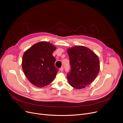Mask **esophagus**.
<instances>
[{
    "mask_svg": "<svg viewBox=\"0 0 123 123\" xmlns=\"http://www.w3.org/2000/svg\"><path fill=\"white\" fill-rule=\"evenodd\" d=\"M63 67H62L61 68H60V71L61 72H63Z\"/></svg>",
    "mask_w": 123,
    "mask_h": 123,
    "instance_id": "34e87169",
    "label": "esophagus"
}]
</instances>
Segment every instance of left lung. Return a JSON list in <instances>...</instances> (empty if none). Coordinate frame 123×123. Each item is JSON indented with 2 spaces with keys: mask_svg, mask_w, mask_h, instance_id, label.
<instances>
[{
  "mask_svg": "<svg viewBox=\"0 0 123 123\" xmlns=\"http://www.w3.org/2000/svg\"><path fill=\"white\" fill-rule=\"evenodd\" d=\"M67 53L71 66L67 75L69 84L77 89L91 84L100 71L98 56L91 49L80 45L68 48Z\"/></svg>",
  "mask_w": 123,
  "mask_h": 123,
  "instance_id": "1",
  "label": "left lung"
}]
</instances>
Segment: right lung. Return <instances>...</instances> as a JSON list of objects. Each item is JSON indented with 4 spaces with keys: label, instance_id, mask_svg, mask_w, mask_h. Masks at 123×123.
Returning a JSON list of instances; mask_svg holds the SVG:
<instances>
[{
    "label": "right lung",
    "instance_id": "1",
    "mask_svg": "<svg viewBox=\"0 0 123 123\" xmlns=\"http://www.w3.org/2000/svg\"><path fill=\"white\" fill-rule=\"evenodd\" d=\"M56 49L47 41L38 42L23 54L22 67L25 76L34 86L41 88L52 83L58 69L55 66V58L52 55Z\"/></svg>",
    "mask_w": 123,
    "mask_h": 123
}]
</instances>
